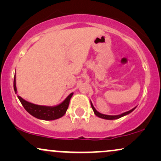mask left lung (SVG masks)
I'll use <instances>...</instances> for the list:
<instances>
[{"label": "left lung", "mask_w": 161, "mask_h": 161, "mask_svg": "<svg viewBox=\"0 0 161 161\" xmlns=\"http://www.w3.org/2000/svg\"><path fill=\"white\" fill-rule=\"evenodd\" d=\"M90 102H91L92 108L93 109V111H94V113H95V115L97 116H98V117H100V118H102V119H119V118L123 117V116L128 115V114H130V113H132L135 110V109L136 108V107H135V108H132V110H129V111L123 113V114H119V115H106V114H101V113H99L98 111H97V110L95 108V107L93 106V104H92V101H90Z\"/></svg>", "instance_id": "obj_1"}]
</instances>
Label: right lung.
Wrapping results in <instances>:
<instances>
[{
	"mask_svg": "<svg viewBox=\"0 0 161 161\" xmlns=\"http://www.w3.org/2000/svg\"><path fill=\"white\" fill-rule=\"evenodd\" d=\"M14 88L15 93L17 94L16 86V74L14 75ZM73 95V93L69 94L63 102L55 106H44V105L35 104L25 101L19 95L17 97L25 110L34 117L39 119H43V120H54V119L62 117L66 114V110L69 107V101Z\"/></svg>",
	"mask_w": 161,
	"mask_h": 161,
	"instance_id": "1",
	"label": "right lung"
}]
</instances>
